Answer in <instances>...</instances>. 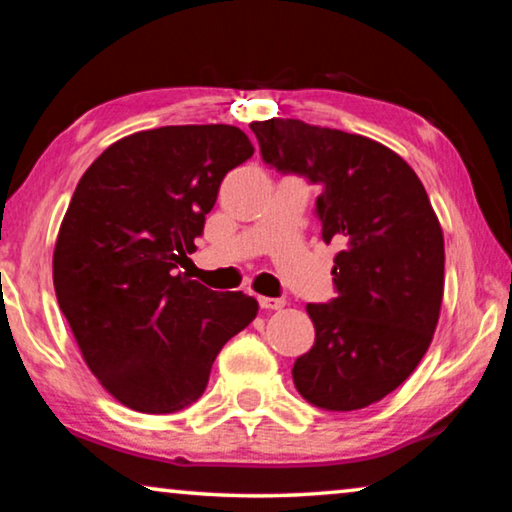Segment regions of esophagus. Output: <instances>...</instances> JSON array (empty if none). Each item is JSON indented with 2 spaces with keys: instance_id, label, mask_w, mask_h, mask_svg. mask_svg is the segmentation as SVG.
<instances>
[{
  "instance_id": "esophagus-1",
  "label": "esophagus",
  "mask_w": 512,
  "mask_h": 512,
  "mask_svg": "<svg viewBox=\"0 0 512 512\" xmlns=\"http://www.w3.org/2000/svg\"><path fill=\"white\" fill-rule=\"evenodd\" d=\"M284 305H287V302H284L282 298H259V307L262 309H268V311H277V309H282Z\"/></svg>"
}]
</instances>
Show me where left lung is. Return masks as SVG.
<instances>
[{
    "mask_svg": "<svg viewBox=\"0 0 512 512\" xmlns=\"http://www.w3.org/2000/svg\"><path fill=\"white\" fill-rule=\"evenodd\" d=\"M262 158L323 185L316 214L334 257L336 296L307 305L314 348L293 384L327 411H357L409 379L429 350L445 289L443 228L420 178L370 137L300 119L250 124Z\"/></svg>",
    "mask_w": 512,
    "mask_h": 512,
    "instance_id": "obj_1",
    "label": "left lung"
}]
</instances>
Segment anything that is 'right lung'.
I'll list each match as a JSON object with an SVG mask.
<instances>
[{
    "mask_svg": "<svg viewBox=\"0 0 512 512\" xmlns=\"http://www.w3.org/2000/svg\"><path fill=\"white\" fill-rule=\"evenodd\" d=\"M255 153L237 126H162L121 137L76 185L54 248V289L99 384L128 409L196 402L216 354L257 300L178 268L194 253L221 180Z\"/></svg>",
    "mask_w": 512,
    "mask_h": 512,
    "instance_id": "1",
    "label": "right lung"
}]
</instances>
